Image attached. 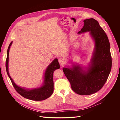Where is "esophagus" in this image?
<instances>
[{"label": "esophagus", "mask_w": 120, "mask_h": 120, "mask_svg": "<svg viewBox=\"0 0 120 120\" xmlns=\"http://www.w3.org/2000/svg\"><path fill=\"white\" fill-rule=\"evenodd\" d=\"M58 62H59V63L62 65H63V64H64V59H63V58H58Z\"/></svg>", "instance_id": "34e87169"}]
</instances>
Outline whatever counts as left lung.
I'll return each instance as SVG.
<instances>
[{"mask_svg":"<svg viewBox=\"0 0 120 120\" xmlns=\"http://www.w3.org/2000/svg\"><path fill=\"white\" fill-rule=\"evenodd\" d=\"M83 27L78 34L89 32L94 42V47L88 66L76 64L63 70L76 94L88 95L99 91L106 82L112 68L110 45L106 34L97 21L93 18L83 20Z\"/></svg>","mask_w":120,"mask_h":120,"instance_id":"left-lung-1","label":"left lung"}]
</instances>
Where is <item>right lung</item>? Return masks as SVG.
<instances>
[{
	"label": "right lung",
	"mask_w": 120,
	"mask_h": 120,
	"mask_svg": "<svg viewBox=\"0 0 120 120\" xmlns=\"http://www.w3.org/2000/svg\"><path fill=\"white\" fill-rule=\"evenodd\" d=\"M12 41L9 44L8 49L7 56L6 62L7 73L16 91L25 98L33 101H42L49 98L52 94L54 91L53 73L60 66L57 58H55L46 68L44 76V81L42 86L35 88L26 89L17 85L9 75L8 71L9 51Z\"/></svg>",
	"instance_id": "obj_1"
}]
</instances>
